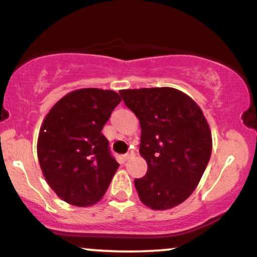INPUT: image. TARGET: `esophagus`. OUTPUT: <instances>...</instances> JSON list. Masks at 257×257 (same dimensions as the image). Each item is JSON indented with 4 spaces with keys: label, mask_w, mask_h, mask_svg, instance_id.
Returning <instances> with one entry per match:
<instances>
[{
    "label": "esophagus",
    "mask_w": 257,
    "mask_h": 257,
    "mask_svg": "<svg viewBox=\"0 0 257 257\" xmlns=\"http://www.w3.org/2000/svg\"><path fill=\"white\" fill-rule=\"evenodd\" d=\"M133 157H134V151H129L128 153H125V155L123 156V159H124V161H129V159H132Z\"/></svg>",
    "instance_id": "esophagus-1"
}]
</instances>
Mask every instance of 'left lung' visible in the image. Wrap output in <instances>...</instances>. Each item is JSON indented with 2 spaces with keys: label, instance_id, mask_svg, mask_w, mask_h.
Here are the masks:
<instances>
[{
  "label": "left lung",
  "instance_id": "1",
  "mask_svg": "<svg viewBox=\"0 0 257 257\" xmlns=\"http://www.w3.org/2000/svg\"><path fill=\"white\" fill-rule=\"evenodd\" d=\"M141 126L140 155L147 163L135 179L139 198L153 210L179 205L192 194L211 155V133L199 106L169 87L119 91Z\"/></svg>",
  "mask_w": 257,
  "mask_h": 257
}]
</instances>
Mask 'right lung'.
<instances>
[{
	"label": "right lung",
	"instance_id": "add662e5",
	"mask_svg": "<svg viewBox=\"0 0 257 257\" xmlns=\"http://www.w3.org/2000/svg\"><path fill=\"white\" fill-rule=\"evenodd\" d=\"M119 102L113 90H73L43 120L38 162L52 190L69 204L89 206L99 202L119 166L101 133Z\"/></svg>",
	"mask_w": 257,
	"mask_h": 257
}]
</instances>
